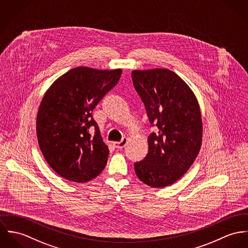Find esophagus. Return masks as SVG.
<instances>
[{"label": "esophagus", "instance_id": "34e87169", "mask_svg": "<svg viewBox=\"0 0 248 248\" xmlns=\"http://www.w3.org/2000/svg\"><path fill=\"white\" fill-rule=\"evenodd\" d=\"M126 143H127V138H123V140L121 141L115 142L114 144L117 148H124L126 145Z\"/></svg>", "mask_w": 248, "mask_h": 248}]
</instances>
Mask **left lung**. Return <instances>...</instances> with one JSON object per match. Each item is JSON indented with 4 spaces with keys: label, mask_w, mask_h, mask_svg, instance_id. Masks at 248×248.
Instances as JSON below:
<instances>
[{
    "label": "left lung",
    "mask_w": 248,
    "mask_h": 248,
    "mask_svg": "<svg viewBox=\"0 0 248 248\" xmlns=\"http://www.w3.org/2000/svg\"><path fill=\"white\" fill-rule=\"evenodd\" d=\"M132 81L158 130L148 137L146 157L134 164L145 185L168 186L190 168L202 145L201 109L192 90L175 72L166 68L132 71Z\"/></svg>",
    "instance_id": "left-lung-1"
}]
</instances>
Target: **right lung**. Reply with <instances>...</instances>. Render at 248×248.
I'll return each mask as SVG.
<instances>
[{
	"label": "right lung",
	"instance_id": "right-lung-1",
	"mask_svg": "<svg viewBox=\"0 0 248 248\" xmlns=\"http://www.w3.org/2000/svg\"><path fill=\"white\" fill-rule=\"evenodd\" d=\"M122 72L79 66L58 78L46 92L37 114V138L46 163L61 177L85 183L106 167L109 150L92 111Z\"/></svg>",
	"mask_w": 248,
	"mask_h": 248
}]
</instances>
